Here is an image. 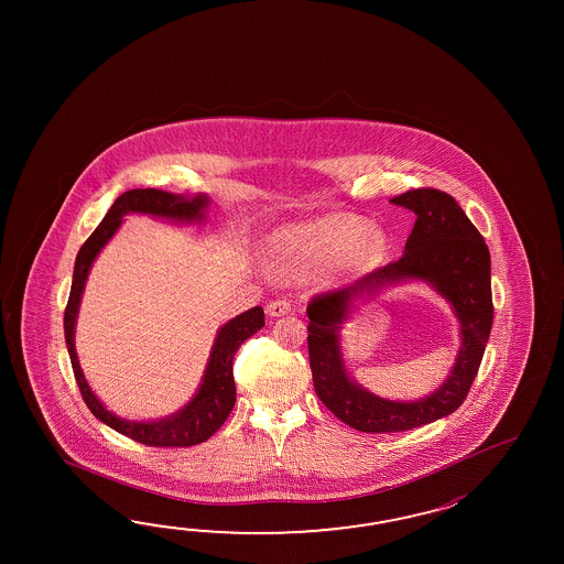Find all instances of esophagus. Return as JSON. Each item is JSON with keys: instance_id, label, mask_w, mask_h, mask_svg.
<instances>
[{"instance_id": "esophagus-1", "label": "esophagus", "mask_w": 564, "mask_h": 564, "mask_svg": "<svg viewBox=\"0 0 564 564\" xmlns=\"http://www.w3.org/2000/svg\"><path fill=\"white\" fill-rule=\"evenodd\" d=\"M290 311H292V304H290L288 300H272V302L268 304V308H265V312H268L270 316H274V318L284 316V314H288Z\"/></svg>"}]
</instances>
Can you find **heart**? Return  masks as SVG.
<instances>
[{
    "label": "heart",
    "instance_id": "heart-1",
    "mask_svg": "<svg viewBox=\"0 0 564 564\" xmlns=\"http://www.w3.org/2000/svg\"><path fill=\"white\" fill-rule=\"evenodd\" d=\"M387 250V231L359 216H328L288 226L268 240L270 268L296 278L328 265L340 272H367L383 262Z\"/></svg>",
    "mask_w": 564,
    "mask_h": 564
}]
</instances>
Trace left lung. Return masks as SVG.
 <instances>
[{
  "label": "left lung",
  "mask_w": 564,
  "mask_h": 564,
  "mask_svg": "<svg viewBox=\"0 0 564 564\" xmlns=\"http://www.w3.org/2000/svg\"><path fill=\"white\" fill-rule=\"evenodd\" d=\"M391 204L415 214L405 252L357 282L312 299L306 314L314 391L338 420L365 433L408 432L454 413L468 395L490 338V250L456 199L440 189H413ZM425 281L451 302L460 323V350L448 379L430 397L393 402L347 377L339 330L354 304L383 286Z\"/></svg>",
  "instance_id": "obj_1"
}]
</instances>
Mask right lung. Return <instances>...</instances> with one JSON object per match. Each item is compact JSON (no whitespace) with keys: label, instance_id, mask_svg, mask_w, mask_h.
I'll list each match as a JSON object with an SVG mask.
<instances>
[{"label":"right lung","instance_id":"obj_1","mask_svg":"<svg viewBox=\"0 0 564 564\" xmlns=\"http://www.w3.org/2000/svg\"><path fill=\"white\" fill-rule=\"evenodd\" d=\"M207 207H209V195L205 193L180 195V193L161 192V189L124 192L117 197L115 204L110 205L107 216L90 234V238L83 243L74 262L73 288H70V296L64 312V336H66V347L73 362L76 383L80 387L83 399L96 420L107 423L110 430L151 447H189V445L204 444L205 440H209L224 425V421L228 420L236 403V383H234V371H231L234 355L246 338H250L253 333H258L264 326L262 306H253L250 311L241 312L217 330L197 393L177 413L153 421L119 417L112 411H108L102 405V401L93 393L85 372L80 369L76 347H74L76 318L80 311L86 280L90 274V268L95 264L96 256L102 252V248L117 234V229L122 224V217L129 214H141V216L161 217L177 224H202L205 221Z\"/></svg>","mask_w":564,"mask_h":564}]
</instances>
